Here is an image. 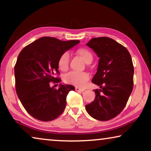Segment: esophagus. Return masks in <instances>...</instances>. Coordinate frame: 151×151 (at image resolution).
Returning a JSON list of instances; mask_svg holds the SVG:
<instances>
[{"mask_svg":"<svg viewBox=\"0 0 151 151\" xmlns=\"http://www.w3.org/2000/svg\"><path fill=\"white\" fill-rule=\"evenodd\" d=\"M76 91H84V89L82 88H80V87H78V86H76Z\"/></svg>","mask_w":151,"mask_h":151,"instance_id":"34e87169","label":"esophagus"}]
</instances>
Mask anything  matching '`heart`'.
<instances>
[{"instance_id": "1", "label": "heart", "mask_w": 151, "mask_h": 151, "mask_svg": "<svg viewBox=\"0 0 151 151\" xmlns=\"http://www.w3.org/2000/svg\"><path fill=\"white\" fill-rule=\"evenodd\" d=\"M76 53L82 58L86 63H91L93 60V55L88 49L86 48H79L76 51ZM69 53L65 52L60 56L58 61V66L61 71H66L69 68ZM65 82L67 84H71L78 86H83L89 80V75L86 72L71 71L65 75L64 78Z\"/></svg>"}]
</instances>
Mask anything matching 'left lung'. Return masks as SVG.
I'll return each instance as SVG.
<instances>
[{
    "label": "left lung",
    "instance_id": "1",
    "mask_svg": "<svg viewBox=\"0 0 151 151\" xmlns=\"http://www.w3.org/2000/svg\"><path fill=\"white\" fill-rule=\"evenodd\" d=\"M86 45L100 58L92 82L100 87L93 90L96 98L86 105V110L98 120H109L122 111L133 91L134 67L131 54L125 47L109 37L92 38Z\"/></svg>",
    "mask_w": 151,
    "mask_h": 151
}]
</instances>
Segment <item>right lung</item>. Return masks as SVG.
<instances>
[{
  "label": "right lung",
  "instance_id": "right-lung-1",
  "mask_svg": "<svg viewBox=\"0 0 151 151\" xmlns=\"http://www.w3.org/2000/svg\"><path fill=\"white\" fill-rule=\"evenodd\" d=\"M80 42L63 41L53 37H42L24 47L14 67L16 91L29 114L39 120L49 122L59 117L67 104V96L72 85L60 84L58 89L50 82L58 84V61L68 49ZM58 85V84H57Z\"/></svg>",
  "mask_w": 151,
  "mask_h": 151
}]
</instances>
